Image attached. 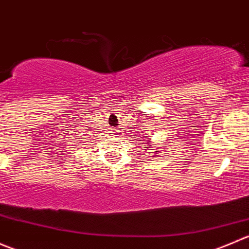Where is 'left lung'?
I'll list each match as a JSON object with an SVG mask.
<instances>
[{
    "label": "left lung",
    "mask_w": 249,
    "mask_h": 249,
    "mask_svg": "<svg viewBox=\"0 0 249 249\" xmlns=\"http://www.w3.org/2000/svg\"><path fill=\"white\" fill-rule=\"evenodd\" d=\"M149 142H150V140H147V144H149ZM149 146H150V145H149Z\"/></svg>",
    "instance_id": "1"
}]
</instances>
